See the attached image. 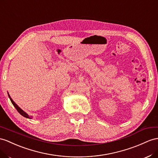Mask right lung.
<instances>
[{"mask_svg":"<svg viewBox=\"0 0 158 158\" xmlns=\"http://www.w3.org/2000/svg\"><path fill=\"white\" fill-rule=\"evenodd\" d=\"M8 95H9V98H10V102H11V103H13V105L14 106V107L16 108V110H17V111L20 114H21V115H23V117H25V118H29V119H31V117H30L29 115H28L26 112H25L22 109H21L20 108L17 104L15 103V102H14V101L12 99V98H10V95L9 94V93H8Z\"/></svg>","mask_w":158,"mask_h":158,"instance_id":"add662e5","label":"right lung"}]
</instances>
